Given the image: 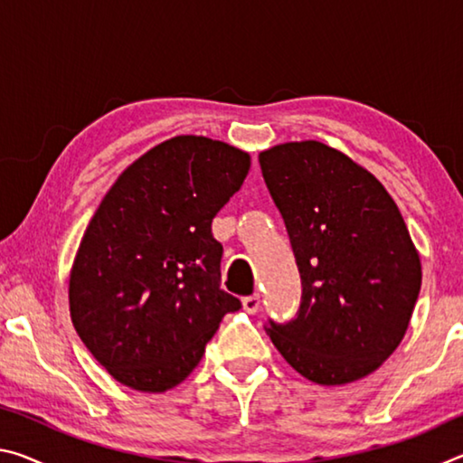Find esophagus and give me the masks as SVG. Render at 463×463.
Returning a JSON list of instances; mask_svg holds the SVG:
<instances>
[{
    "label": "esophagus",
    "mask_w": 463,
    "mask_h": 463,
    "mask_svg": "<svg viewBox=\"0 0 463 463\" xmlns=\"http://www.w3.org/2000/svg\"><path fill=\"white\" fill-rule=\"evenodd\" d=\"M261 307V298L260 294H253V296H245L242 298V308H245L247 312H250V315H255L257 310H260Z\"/></svg>",
    "instance_id": "esophagus-1"
}]
</instances>
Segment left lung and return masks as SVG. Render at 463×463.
Wrapping results in <instances>:
<instances>
[{"instance_id": "8db88e82", "label": "left lung", "mask_w": 463, "mask_h": 463, "mask_svg": "<svg viewBox=\"0 0 463 463\" xmlns=\"http://www.w3.org/2000/svg\"><path fill=\"white\" fill-rule=\"evenodd\" d=\"M260 165L302 279L296 318L265 331L310 382L365 378L401 345L420 292L401 210L370 171L317 140L268 148Z\"/></svg>"}]
</instances>
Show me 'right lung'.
<instances>
[{"label":"right lung","instance_id":"obj_1","mask_svg":"<svg viewBox=\"0 0 463 463\" xmlns=\"http://www.w3.org/2000/svg\"><path fill=\"white\" fill-rule=\"evenodd\" d=\"M250 156L221 140L175 137L122 171L85 229L69 278L80 339L114 380L165 392L200 364L241 300L221 288L213 221Z\"/></svg>","mask_w":463,"mask_h":463}]
</instances>
